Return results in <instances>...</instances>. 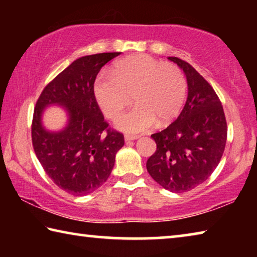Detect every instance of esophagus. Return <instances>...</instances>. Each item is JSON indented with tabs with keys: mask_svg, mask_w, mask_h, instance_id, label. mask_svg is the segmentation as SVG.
<instances>
[{
	"mask_svg": "<svg viewBox=\"0 0 257 257\" xmlns=\"http://www.w3.org/2000/svg\"><path fill=\"white\" fill-rule=\"evenodd\" d=\"M139 136L137 135H125L124 136V141L125 142H129V141H135V139H138Z\"/></svg>",
	"mask_w": 257,
	"mask_h": 257,
	"instance_id": "esophagus-1",
	"label": "esophagus"
}]
</instances>
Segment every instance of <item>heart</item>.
<instances>
[{
    "label": "heart",
    "mask_w": 257,
    "mask_h": 257,
    "mask_svg": "<svg viewBox=\"0 0 257 257\" xmlns=\"http://www.w3.org/2000/svg\"><path fill=\"white\" fill-rule=\"evenodd\" d=\"M186 93V77L179 67L145 54L116 61L111 75H99L94 82L98 106L111 120L119 118L133 95L136 105L116 122L129 134L144 133L156 120L164 124L176 118Z\"/></svg>",
    "instance_id": "1"
}]
</instances>
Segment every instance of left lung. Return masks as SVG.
<instances>
[{
  "label": "left lung",
  "instance_id": "8db88e82",
  "mask_svg": "<svg viewBox=\"0 0 257 257\" xmlns=\"http://www.w3.org/2000/svg\"><path fill=\"white\" fill-rule=\"evenodd\" d=\"M168 59L184 70L188 97L179 116L151 136L158 147L146 168L163 188L184 193L203 184L215 170L227 142V121L212 86L188 62Z\"/></svg>",
  "mask_w": 257,
  "mask_h": 257
}]
</instances>
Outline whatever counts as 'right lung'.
I'll return each mask as SVG.
<instances>
[{"instance_id": "add662e5", "label": "right lung", "mask_w": 257, "mask_h": 257, "mask_svg": "<svg viewBox=\"0 0 257 257\" xmlns=\"http://www.w3.org/2000/svg\"><path fill=\"white\" fill-rule=\"evenodd\" d=\"M120 52L86 55L60 72L38 97L32 123L35 154L54 184L73 196H84L107 180L115 154L124 145L123 135L108 127L94 95L101 68ZM62 105L67 127L52 133L41 124L44 108Z\"/></svg>"}]
</instances>
